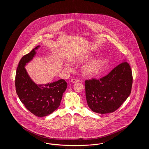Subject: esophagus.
Here are the masks:
<instances>
[{
	"label": "esophagus",
	"mask_w": 149,
	"mask_h": 149,
	"mask_svg": "<svg viewBox=\"0 0 149 149\" xmlns=\"http://www.w3.org/2000/svg\"><path fill=\"white\" fill-rule=\"evenodd\" d=\"M71 81L73 83H79L80 81L77 79H72L71 80Z\"/></svg>",
	"instance_id": "esophagus-1"
}]
</instances>
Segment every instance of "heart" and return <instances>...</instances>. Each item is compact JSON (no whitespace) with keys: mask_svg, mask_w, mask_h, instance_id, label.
I'll use <instances>...</instances> for the list:
<instances>
[{"mask_svg":"<svg viewBox=\"0 0 149 149\" xmlns=\"http://www.w3.org/2000/svg\"><path fill=\"white\" fill-rule=\"evenodd\" d=\"M90 58V56L88 55H85L84 56L79 57L78 59L79 62L85 61L88 60ZM102 65L100 61L98 60H94L89 63L86 64L84 66L83 71L85 76L87 77H93L97 75L100 70Z\"/></svg>","mask_w":149,"mask_h":149,"instance_id":"b5f03b06","label":"heart"}]
</instances>
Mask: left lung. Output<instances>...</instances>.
Listing matches in <instances>:
<instances>
[{
  "instance_id": "8db88e82",
  "label": "left lung",
  "mask_w": 149,
  "mask_h": 149,
  "mask_svg": "<svg viewBox=\"0 0 149 149\" xmlns=\"http://www.w3.org/2000/svg\"><path fill=\"white\" fill-rule=\"evenodd\" d=\"M132 80L131 67L124 60L106 76L85 80L88 106L97 113L113 112L130 95Z\"/></svg>"
}]
</instances>
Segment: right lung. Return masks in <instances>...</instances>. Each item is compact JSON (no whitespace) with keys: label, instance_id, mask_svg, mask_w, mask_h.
Returning a JSON list of instances; mask_svg holds the SVG:
<instances>
[{"label":"right lung","instance_id":"right-lung-1","mask_svg":"<svg viewBox=\"0 0 149 149\" xmlns=\"http://www.w3.org/2000/svg\"><path fill=\"white\" fill-rule=\"evenodd\" d=\"M39 47L36 46L22 57L17 69L15 85L17 94L25 107L36 116L44 117L58 108L68 85L64 79L37 85L29 77L24 66L35 56Z\"/></svg>","mask_w":149,"mask_h":149}]
</instances>
